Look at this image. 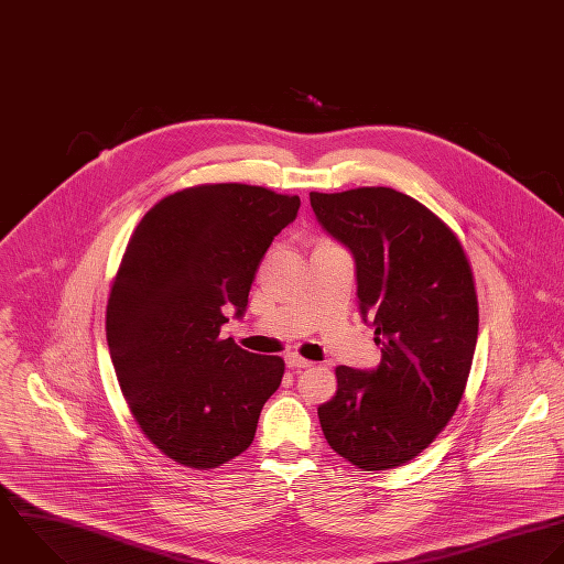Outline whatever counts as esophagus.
<instances>
[{
	"instance_id": "obj_1",
	"label": "esophagus",
	"mask_w": 564,
	"mask_h": 564,
	"mask_svg": "<svg viewBox=\"0 0 564 564\" xmlns=\"http://www.w3.org/2000/svg\"><path fill=\"white\" fill-rule=\"evenodd\" d=\"M285 365H288L292 371H301V369L312 367L310 360H305V358H301V356H296V354H288V356H285Z\"/></svg>"
}]
</instances>
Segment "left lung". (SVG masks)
<instances>
[{
  "instance_id": "1",
  "label": "left lung",
  "mask_w": 564,
  "mask_h": 564,
  "mask_svg": "<svg viewBox=\"0 0 564 564\" xmlns=\"http://www.w3.org/2000/svg\"><path fill=\"white\" fill-rule=\"evenodd\" d=\"M318 224L356 261L358 307L382 360L338 367L318 406L327 444L362 470L417 457L455 415L477 347L479 305L455 232L417 199L367 186L310 193Z\"/></svg>"
}]
</instances>
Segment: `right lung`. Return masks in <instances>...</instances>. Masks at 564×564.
Here are the masks:
<instances>
[{
    "label": "right lung",
    "instance_id": "obj_1",
    "mask_svg": "<svg viewBox=\"0 0 564 564\" xmlns=\"http://www.w3.org/2000/svg\"><path fill=\"white\" fill-rule=\"evenodd\" d=\"M299 206L263 186H193L160 199L127 243L107 303L111 362L142 433L186 468L241 455L281 384L279 356L219 329L246 314L259 263Z\"/></svg>",
    "mask_w": 564,
    "mask_h": 564
}]
</instances>
